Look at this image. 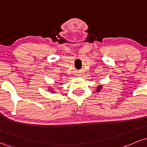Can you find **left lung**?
I'll list each match as a JSON object with an SVG mask.
<instances>
[{"instance_id": "obj_1", "label": "left lung", "mask_w": 147, "mask_h": 147, "mask_svg": "<svg viewBox=\"0 0 147 147\" xmlns=\"http://www.w3.org/2000/svg\"><path fill=\"white\" fill-rule=\"evenodd\" d=\"M101 88H102V87H101V86H100V88H98L97 90H98V91H100V90Z\"/></svg>"}]
</instances>
